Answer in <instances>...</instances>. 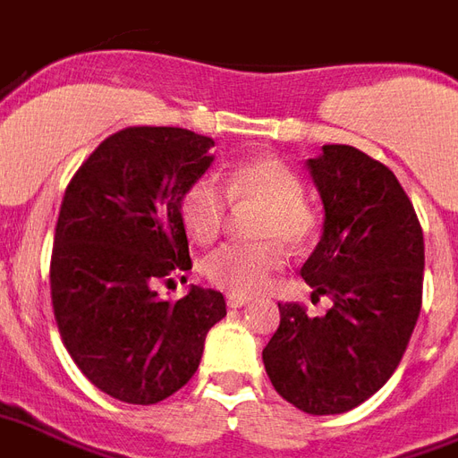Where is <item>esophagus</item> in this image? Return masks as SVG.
Wrapping results in <instances>:
<instances>
[{
    "label": "esophagus",
    "mask_w": 458,
    "mask_h": 458,
    "mask_svg": "<svg viewBox=\"0 0 458 458\" xmlns=\"http://www.w3.org/2000/svg\"><path fill=\"white\" fill-rule=\"evenodd\" d=\"M246 302H249V298H246V295H232V293L226 295V305L229 307H243Z\"/></svg>",
    "instance_id": "obj_1"
}]
</instances>
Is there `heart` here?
Segmentation results:
<instances>
[{
  "mask_svg": "<svg viewBox=\"0 0 458 458\" xmlns=\"http://www.w3.org/2000/svg\"><path fill=\"white\" fill-rule=\"evenodd\" d=\"M225 190L222 191L221 188ZM236 207L261 205L253 232L261 242L226 243L205 259V278L232 295H253L268 285L285 266V249H305L322 229V216L305 197V182L285 160L251 158L233 165L222 185L215 178H197L180 197V219L197 243H212Z\"/></svg>",
  "mask_w": 458,
  "mask_h": 458,
  "instance_id": "1",
  "label": "heart"
}]
</instances>
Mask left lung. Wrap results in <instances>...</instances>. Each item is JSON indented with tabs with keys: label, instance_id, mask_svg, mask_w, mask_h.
I'll list each match as a JSON object with an SVG mask.
<instances>
[{
	"label": "left lung",
	"instance_id": "1",
	"mask_svg": "<svg viewBox=\"0 0 458 458\" xmlns=\"http://www.w3.org/2000/svg\"><path fill=\"white\" fill-rule=\"evenodd\" d=\"M325 202V233L302 266L327 295V315L278 302L280 325L263 349L273 388L310 415L361 405L398 369L422 307L425 239L415 207L388 165L329 143L307 160Z\"/></svg>",
	"mask_w": 458,
	"mask_h": 458
}]
</instances>
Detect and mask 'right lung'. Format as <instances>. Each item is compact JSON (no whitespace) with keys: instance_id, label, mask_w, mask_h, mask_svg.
Wrapping results in <instances>:
<instances>
[{"instance_id":"right-lung-1","label":"right lung","mask_w":458,"mask_h":458,"mask_svg":"<svg viewBox=\"0 0 458 458\" xmlns=\"http://www.w3.org/2000/svg\"><path fill=\"white\" fill-rule=\"evenodd\" d=\"M215 141L178 126H126L89 153L65 188L51 253L60 339L92 386L153 405L195 376L222 293L158 283L192 268L180 197L212 163ZM185 278V276H182Z\"/></svg>"}]
</instances>
